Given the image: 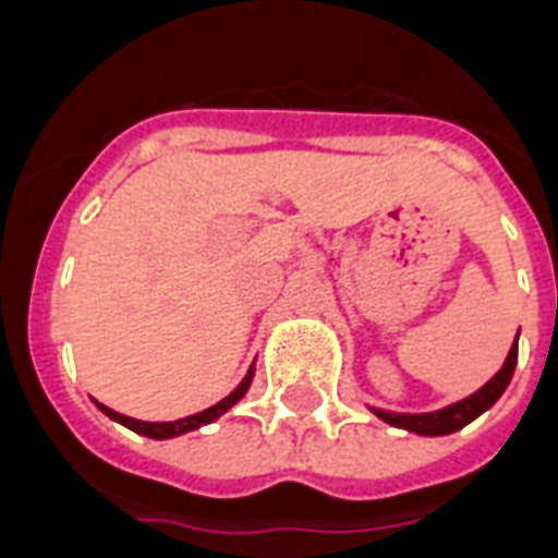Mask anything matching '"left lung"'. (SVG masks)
Returning <instances> with one entry per match:
<instances>
[{
    "mask_svg": "<svg viewBox=\"0 0 558 558\" xmlns=\"http://www.w3.org/2000/svg\"><path fill=\"white\" fill-rule=\"evenodd\" d=\"M517 359H519V336L513 348H510L508 359H505V365L501 371L496 373L494 379L482 385L476 393H471L462 402L448 404V408H441V411L434 413H390V411H379V408H371L381 422H388L393 427H404V430H411V434L418 436H445L453 434V430H462L468 422L478 416V413H485L487 408H494L496 399L505 393V388L513 379V371H517Z\"/></svg>",
    "mask_w": 558,
    "mask_h": 558,
    "instance_id": "8db88e82",
    "label": "left lung"
}]
</instances>
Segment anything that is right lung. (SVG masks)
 Returning <instances> with one entry per match:
<instances>
[{
  "instance_id": "right-lung-1",
  "label": "right lung",
  "mask_w": 558,
  "mask_h": 558,
  "mask_svg": "<svg viewBox=\"0 0 558 558\" xmlns=\"http://www.w3.org/2000/svg\"><path fill=\"white\" fill-rule=\"evenodd\" d=\"M251 379H253V367L247 371L245 379L239 381V388L233 390V393L225 396L222 402H216L214 408H207V411H202V413H193V416L177 418V422H140V418H131V416H124V413L110 411V408H105L102 402H96V408H99L105 416L113 418V422H119V425L131 427L133 434H142V436H147V439H173V436H182V434H187V430H196V427H202V425H210L214 418H219L225 411H230V408H233V404H236L239 399L247 393V388H251Z\"/></svg>"
}]
</instances>
